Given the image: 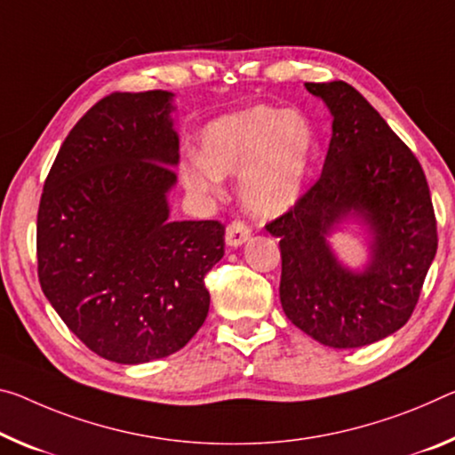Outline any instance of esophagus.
Returning a JSON list of instances; mask_svg holds the SVG:
<instances>
[{"mask_svg":"<svg viewBox=\"0 0 455 455\" xmlns=\"http://www.w3.org/2000/svg\"><path fill=\"white\" fill-rule=\"evenodd\" d=\"M249 236H251V228L241 220H233L227 227L225 241H227L228 247H241L243 243L249 241Z\"/></svg>","mask_w":455,"mask_h":455,"instance_id":"esophagus-1","label":"esophagus"}]
</instances>
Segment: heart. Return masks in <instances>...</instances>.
I'll return each mask as SVG.
<instances>
[{
    "label": "heart",
    "mask_w": 455,
    "mask_h": 455,
    "mask_svg": "<svg viewBox=\"0 0 455 455\" xmlns=\"http://www.w3.org/2000/svg\"><path fill=\"white\" fill-rule=\"evenodd\" d=\"M200 146V156L180 165L186 188L212 196L222 178L241 176L244 206L257 216H277L304 192L314 133L299 115L259 105L208 124Z\"/></svg>",
    "instance_id": "obj_1"
}]
</instances>
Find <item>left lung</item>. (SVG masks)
<instances>
[{
    "mask_svg": "<svg viewBox=\"0 0 455 455\" xmlns=\"http://www.w3.org/2000/svg\"><path fill=\"white\" fill-rule=\"evenodd\" d=\"M331 113L322 176L265 228L279 236L287 318L331 348H360L403 328L437 251L423 168L379 111L344 81L306 83ZM370 227L371 259L344 267L327 236L344 220Z\"/></svg>",
    "mask_w": 455,
    "mask_h": 455,
    "instance_id": "obj_1",
    "label": "left lung"
}]
</instances>
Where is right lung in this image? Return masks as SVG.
I'll list each match as a JSON object with an SVG mask.
<instances>
[{
    "label": "right lung",
    "mask_w": 455,
    "mask_h": 455,
    "mask_svg": "<svg viewBox=\"0 0 455 455\" xmlns=\"http://www.w3.org/2000/svg\"><path fill=\"white\" fill-rule=\"evenodd\" d=\"M172 92H113L72 127L38 208L42 291L86 348L141 364L184 348L208 315L219 220H170L180 140Z\"/></svg>",
    "instance_id": "obj_1"
}]
</instances>
